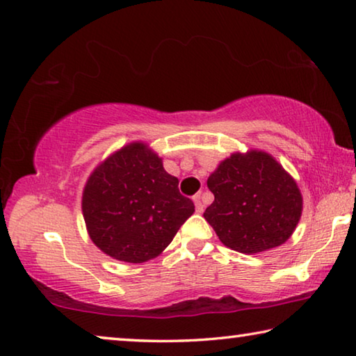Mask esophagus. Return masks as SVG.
<instances>
[{
	"instance_id": "1",
	"label": "esophagus",
	"mask_w": 356,
	"mask_h": 356,
	"mask_svg": "<svg viewBox=\"0 0 356 356\" xmlns=\"http://www.w3.org/2000/svg\"><path fill=\"white\" fill-rule=\"evenodd\" d=\"M193 202H195V209L197 213H202L204 212V204L201 202V195H196L193 197Z\"/></svg>"
}]
</instances>
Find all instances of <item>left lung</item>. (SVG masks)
Masks as SVG:
<instances>
[{
    "mask_svg": "<svg viewBox=\"0 0 356 356\" xmlns=\"http://www.w3.org/2000/svg\"><path fill=\"white\" fill-rule=\"evenodd\" d=\"M207 186L215 201L204 218L222 245L243 254L286 243L301 218L297 180L265 150L232 152L210 174Z\"/></svg>",
    "mask_w": 356,
    "mask_h": 356,
    "instance_id": "1",
    "label": "left lung"
}]
</instances>
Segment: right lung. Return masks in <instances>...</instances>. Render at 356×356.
I'll return each mask as SVG.
<instances>
[{
  "label": "right lung",
  "mask_w": 356,
  "mask_h": 356,
  "mask_svg": "<svg viewBox=\"0 0 356 356\" xmlns=\"http://www.w3.org/2000/svg\"><path fill=\"white\" fill-rule=\"evenodd\" d=\"M81 212L89 238L116 261L143 264L160 256L195 204L179 193V179L144 141L108 155L84 184Z\"/></svg>",
  "instance_id": "right-lung-1"
}]
</instances>
